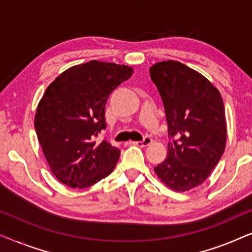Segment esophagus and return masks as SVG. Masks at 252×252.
Masks as SVG:
<instances>
[{"label":"esophagus","instance_id":"1","mask_svg":"<svg viewBox=\"0 0 252 252\" xmlns=\"http://www.w3.org/2000/svg\"><path fill=\"white\" fill-rule=\"evenodd\" d=\"M134 146H137V147H148L150 146L151 143H153V140L150 139V137H144L143 141H135V142H132Z\"/></svg>","mask_w":252,"mask_h":252}]
</instances>
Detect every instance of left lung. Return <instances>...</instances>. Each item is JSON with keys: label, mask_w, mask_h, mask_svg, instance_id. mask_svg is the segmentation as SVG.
Segmentation results:
<instances>
[{"label": "left lung", "mask_w": 252, "mask_h": 252, "mask_svg": "<svg viewBox=\"0 0 252 252\" xmlns=\"http://www.w3.org/2000/svg\"><path fill=\"white\" fill-rule=\"evenodd\" d=\"M149 71L163 99L171 139L166 159L155 173L174 191H188L210 177L225 151L221 94L204 75L180 62H159Z\"/></svg>", "instance_id": "8db88e82"}]
</instances>
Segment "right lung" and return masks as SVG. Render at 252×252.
<instances>
[{
  "label": "right lung",
  "instance_id": "add662e5",
  "mask_svg": "<svg viewBox=\"0 0 252 252\" xmlns=\"http://www.w3.org/2000/svg\"><path fill=\"white\" fill-rule=\"evenodd\" d=\"M133 72L127 65L91 61L67 68L48 86L34 126L47 163L62 184L88 188L113 171L120 150L95 137L106 127L110 94Z\"/></svg>",
  "mask_w": 252,
  "mask_h": 252
}]
</instances>
